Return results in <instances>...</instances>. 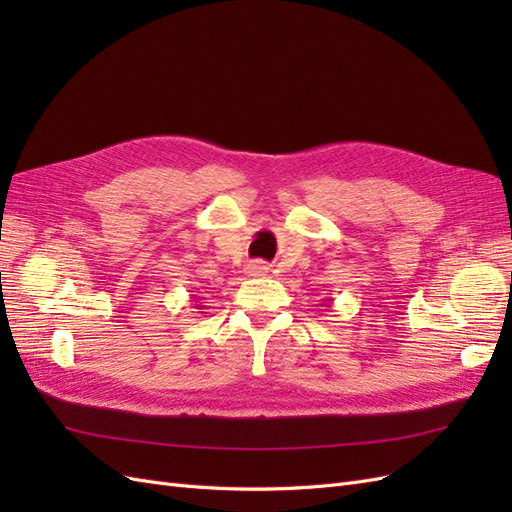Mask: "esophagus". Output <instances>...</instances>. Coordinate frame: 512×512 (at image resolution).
Instances as JSON below:
<instances>
[{
    "label": "esophagus",
    "mask_w": 512,
    "mask_h": 512,
    "mask_svg": "<svg viewBox=\"0 0 512 512\" xmlns=\"http://www.w3.org/2000/svg\"><path fill=\"white\" fill-rule=\"evenodd\" d=\"M267 271H269V267H267L265 262H262V260H252V262H247V265H245V273H247V275H252V277L265 275Z\"/></svg>",
    "instance_id": "esophagus-1"
}]
</instances>
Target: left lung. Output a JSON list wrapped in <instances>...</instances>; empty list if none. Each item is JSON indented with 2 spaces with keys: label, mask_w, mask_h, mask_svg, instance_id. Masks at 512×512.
<instances>
[{
  "label": "left lung",
  "mask_w": 512,
  "mask_h": 512,
  "mask_svg": "<svg viewBox=\"0 0 512 512\" xmlns=\"http://www.w3.org/2000/svg\"><path fill=\"white\" fill-rule=\"evenodd\" d=\"M331 303H333V299H327L324 301V307H331Z\"/></svg>",
  "instance_id": "left-lung-1"
}]
</instances>
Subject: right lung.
<instances>
[{"instance_id": "add662e5", "label": "right lung", "mask_w": 512, "mask_h": 512, "mask_svg": "<svg viewBox=\"0 0 512 512\" xmlns=\"http://www.w3.org/2000/svg\"><path fill=\"white\" fill-rule=\"evenodd\" d=\"M196 307H198V309H203V305H196ZM200 314H205V312H200Z\"/></svg>"}]
</instances>
